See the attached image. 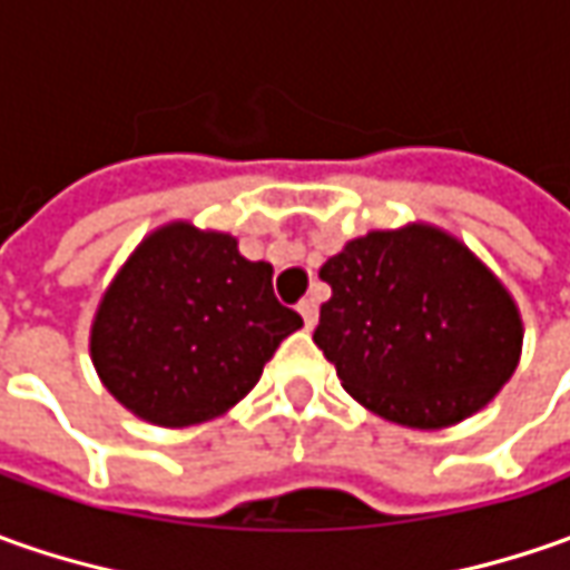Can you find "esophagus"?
I'll return each instance as SVG.
<instances>
[{"label":"esophagus","mask_w":570,"mask_h":570,"mask_svg":"<svg viewBox=\"0 0 570 570\" xmlns=\"http://www.w3.org/2000/svg\"><path fill=\"white\" fill-rule=\"evenodd\" d=\"M297 311H301V317H304V326H307V330H314V326H317L320 311L314 297H311V301H301V304H297Z\"/></svg>","instance_id":"esophagus-1"}]
</instances>
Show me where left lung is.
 <instances>
[{"label": "left lung", "instance_id": "1", "mask_svg": "<svg viewBox=\"0 0 570 570\" xmlns=\"http://www.w3.org/2000/svg\"><path fill=\"white\" fill-rule=\"evenodd\" d=\"M333 297L314 342L352 400L405 428L460 425L492 403L523 352L504 282L450 230H367L320 266Z\"/></svg>", "mask_w": 570, "mask_h": 570}]
</instances>
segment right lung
<instances>
[{"label":"right lung","mask_w":570,"mask_h":570,"mask_svg":"<svg viewBox=\"0 0 570 570\" xmlns=\"http://www.w3.org/2000/svg\"><path fill=\"white\" fill-rule=\"evenodd\" d=\"M304 326L273 295V266L228 230L167 222L100 295L88 352L107 393L136 419L187 428L250 393L278 342Z\"/></svg>","instance_id":"right-lung-1"}]
</instances>
